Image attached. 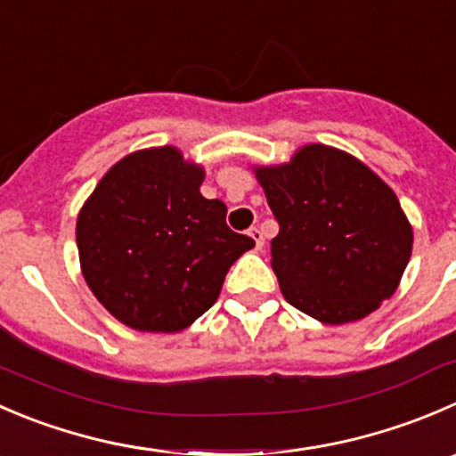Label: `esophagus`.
Returning <instances> with one entry per match:
<instances>
[{"instance_id":"1","label":"esophagus","mask_w":456,"mask_h":456,"mask_svg":"<svg viewBox=\"0 0 456 456\" xmlns=\"http://www.w3.org/2000/svg\"><path fill=\"white\" fill-rule=\"evenodd\" d=\"M249 236L254 238L256 247H258V249H263V245H265V233H263V229H258V227H251V229H249Z\"/></svg>"}]
</instances>
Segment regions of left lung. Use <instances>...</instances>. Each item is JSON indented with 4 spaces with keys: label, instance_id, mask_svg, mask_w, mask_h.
<instances>
[{
    "label": "left lung",
    "instance_id": "obj_1",
    "mask_svg": "<svg viewBox=\"0 0 456 456\" xmlns=\"http://www.w3.org/2000/svg\"><path fill=\"white\" fill-rule=\"evenodd\" d=\"M278 223L272 267L287 303L327 322L359 321L395 294L412 229L363 162L322 144L256 171Z\"/></svg>",
    "mask_w": 456,
    "mask_h": 456
}]
</instances>
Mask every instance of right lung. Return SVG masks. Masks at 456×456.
I'll return each mask as SVG.
<instances>
[{
    "instance_id": "right-lung-1",
    "label": "right lung",
    "mask_w": 456,
    "mask_h": 456,
    "mask_svg": "<svg viewBox=\"0 0 456 456\" xmlns=\"http://www.w3.org/2000/svg\"><path fill=\"white\" fill-rule=\"evenodd\" d=\"M202 169L174 147L118 162L77 218L82 273L118 321L180 331L216 303L224 276L254 240L227 224L223 200L200 193Z\"/></svg>"
}]
</instances>
